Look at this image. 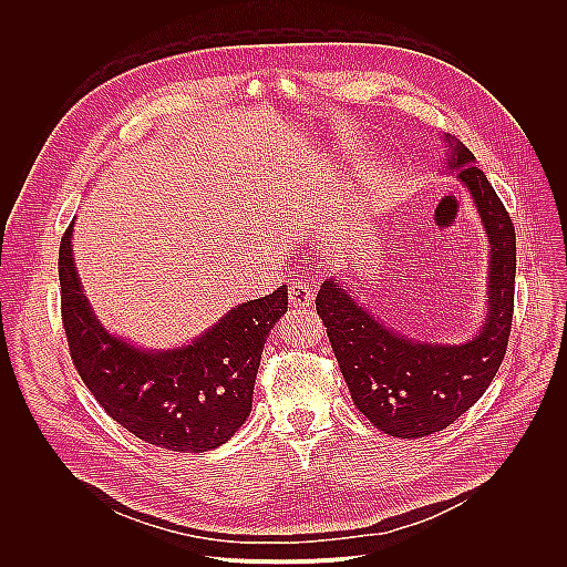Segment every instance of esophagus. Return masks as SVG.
Returning a JSON list of instances; mask_svg holds the SVG:
<instances>
[{"instance_id": "34e87169", "label": "esophagus", "mask_w": 567, "mask_h": 567, "mask_svg": "<svg viewBox=\"0 0 567 567\" xmlns=\"http://www.w3.org/2000/svg\"><path fill=\"white\" fill-rule=\"evenodd\" d=\"M311 300H313V287L307 280L296 278L289 282V302L293 307H307Z\"/></svg>"}]
</instances>
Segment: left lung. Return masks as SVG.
Returning <instances> with one entry per match:
<instances>
[{"label": "left lung", "mask_w": 567, "mask_h": 567, "mask_svg": "<svg viewBox=\"0 0 567 567\" xmlns=\"http://www.w3.org/2000/svg\"><path fill=\"white\" fill-rule=\"evenodd\" d=\"M449 167L471 189L491 238L488 318L480 336L460 347L420 344L382 327L333 278L322 282L316 309L353 404L391 437L417 440L462 417L497 375L513 329L517 238L511 214L475 167V154L446 134Z\"/></svg>", "instance_id": "left-lung-1"}]
</instances>
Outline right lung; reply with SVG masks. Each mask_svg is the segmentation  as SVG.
I'll return each instance as SVG.
<instances>
[{"instance_id":"obj_1","label":"right lung","mask_w":567,"mask_h":567,"mask_svg":"<svg viewBox=\"0 0 567 567\" xmlns=\"http://www.w3.org/2000/svg\"><path fill=\"white\" fill-rule=\"evenodd\" d=\"M72 225L59 245L61 322L87 391L116 424L156 449L203 453L225 444L251 411L262 347L287 311V287L238 305L183 349L141 351L90 311L72 265Z\"/></svg>"}]
</instances>
